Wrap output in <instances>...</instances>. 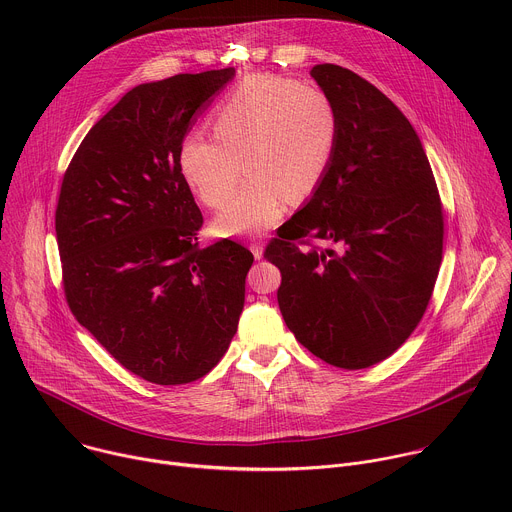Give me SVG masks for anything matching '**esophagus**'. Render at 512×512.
Masks as SVG:
<instances>
[{"mask_svg": "<svg viewBox=\"0 0 512 512\" xmlns=\"http://www.w3.org/2000/svg\"><path fill=\"white\" fill-rule=\"evenodd\" d=\"M251 253H253L255 259H261V257H263V245H259V243H257V245H251Z\"/></svg>", "mask_w": 512, "mask_h": 512, "instance_id": "34e87169", "label": "esophagus"}]
</instances>
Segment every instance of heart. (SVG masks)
Returning <instances> with one entry per match:
<instances>
[{"instance_id":"b5f03b06","label":"heart","mask_w":512,"mask_h":512,"mask_svg":"<svg viewBox=\"0 0 512 512\" xmlns=\"http://www.w3.org/2000/svg\"><path fill=\"white\" fill-rule=\"evenodd\" d=\"M212 135L190 133L180 168L210 208L225 206L245 168L249 182L214 216L218 237H255L281 223L326 178L338 150L340 117L318 87L285 77L251 75L212 113Z\"/></svg>"}]
</instances>
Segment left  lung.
Segmentation results:
<instances>
[{"mask_svg":"<svg viewBox=\"0 0 512 512\" xmlns=\"http://www.w3.org/2000/svg\"><path fill=\"white\" fill-rule=\"evenodd\" d=\"M310 75L338 109V150L265 259L281 271L287 328L314 356L356 371L417 328L442 265L444 212L421 139L397 105L348 68L316 64ZM310 238L337 249L302 250Z\"/></svg>","mask_w":512,"mask_h":512,"instance_id":"8db88e82","label":"left lung"}]
</instances>
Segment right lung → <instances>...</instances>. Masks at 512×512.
I'll list each match as a JSON object with an SVG mask.
<instances>
[{"mask_svg":"<svg viewBox=\"0 0 512 512\" xmlns=\"http://www.w3.org/2000/svg\"><path fill=\"white\" fill-rule=\"evenodd\" d=\"M233 77L229 66L131 89L87 133L60 186L68 308L156 385L212 371L243 312L253 255L229 239L198 247L202 214L180 168L194 117Z\"/></svg>","mask_w":512,"mask_h":512,"instance_id":"1","label":"right lung"}]
</instances>
